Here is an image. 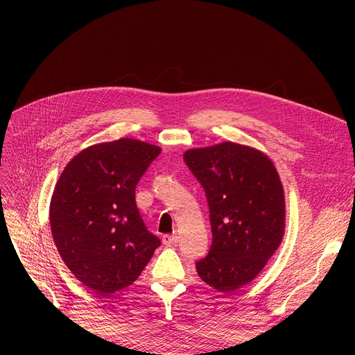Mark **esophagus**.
I'll return each mask as SVG.
<instances>
[{"label": "esophagus", "instance_id": "obj_1", "mask_svg": "<svg viewBox=\"0 0 355 355\" xmlns=\"http://www.w3.org/2000/svg\"><path fill=\"white\" fill-rule=\"evenodd\" d=\"M162 243L166 246H175L178 243V236L177 234H165V236H162Z\"/></svg>", "mask_w": 355, "mask_h": 355}]
</instances>
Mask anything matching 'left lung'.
I'll return each instance as SVG.
<instances>
[{"label":"left lung","instance_id":"left-lung-1","mask_svg":"<svg viewBox=\"0 0 355 355\" xmlns=\"http://www.w3.org/2000/svg\"><path fill=\"white\" fill-rule=\"evenodd\" d=\"M184 161L206 193L213 233L197 273L220 292L236 291L253 281L281 245V178L268 155L234 142L189 149Z\"/></svg>","mask_w":355,"mask_h":355}]
</instances>
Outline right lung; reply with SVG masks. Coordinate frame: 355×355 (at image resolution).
Here are the masks:
<instances>
[{"label": "right lung", "instance_id": "1", "mask_svg": "<svg viewBox=\"0 0 355 355\" xmlns=\"http://www.w3.org/2000/svg\"><path fill=\"white\" fill-rule=\"evenodd\" d=\"M161 148L121 138L74 157L55 184L50 227L63 262L83 285L109 295L135 282L161 240L135 201L141 177Z\"/></svg>", "mask_w": 355, "mask_h": 355}]
</instances>
